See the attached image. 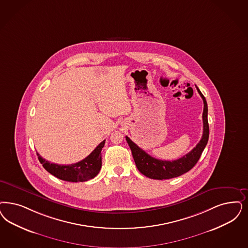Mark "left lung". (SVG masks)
<instances>
[{"label":"left lung","mask_w":248,"mask_h":248,"mask_svg":"<svg viewBox=\"0 0 248 248\" xmlns=\"http://www.w3.org/2000/svg\"><path fill=\"white\" fill-rule=\"evenodd\" d=\"M197 91L203 100V112H202V121H203V133L201 141L197 144L196 146L188 154L183 155L177 160L168 161L156 159L153 156L145 153L138 145H136L128 137H125L129 146L131 148L134 160L137 165L138 170L140 171L145 177L153 180H169L181 176L182 174L190 170L200 159L205 146L208 143L209 139V124H208V106L205 97L201 93L197 87Z\"/></svg>","instance_id":"1"}]
</instances>
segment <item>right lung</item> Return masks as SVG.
Segmentation results:
<instances>
[{
  "mask_svg": "<svg viewBox=\"0 0 248 248\" xmlns=\"http://www.w3.org/2000/svg\"><path fill=\"white\" fill-rule=\"evenodd\" d=\"M105 140L98 145L84 159L71 165H59L46 160L38 153L37 156L44 169L60 180L70 182H82L92 180L98 175L102 168V149Z\"/></svg>",
  "mask_w": 248,
  "mask_h": 248,
  "instance_id": "obj_1",
  "label": "right lung"
}]
</instances>
